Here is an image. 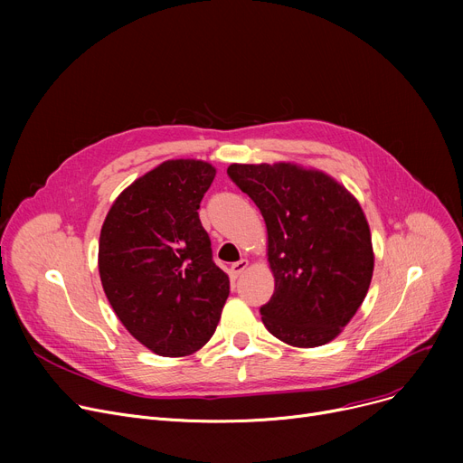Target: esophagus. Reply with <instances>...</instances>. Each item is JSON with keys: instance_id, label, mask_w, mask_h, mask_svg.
<instances>
[{"instance_id": "esophagus-1", "label": "esophagus", "mask_w": 463, "mask_h": 463, "mask_svg": "<svg viewBox=\"0 0 463 463\" xmlns=\"http://www.w3.org/2000/svg\"><path fill=\"white\" fill-rule=\"evenodd\" d=\"M248 264H250L248 259H240L238 262H232V264H231V276H232V278H238L241 272H244V270L248 269Z\"/></svg>"}]
</instances>
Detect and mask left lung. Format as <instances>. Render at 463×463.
<instances>
[{
  "mask_svg": "<svg viewBox=\"0 0 463 463\" xmlns=\"http://www.w3.org/2000/svg\"><path fill=\"white\" fill-rule=\"evenodd\" d=\"M269 232L276 288L260 307L272 335L293 347L325 345L354 317L373 276L368 219L332 176L297 163L227 168Z\"/></svg>",
  "mask_w": 463,
  "mask_h": 463,
  "instance_id": "1",
  "label": "left lung"
}]
</instances>
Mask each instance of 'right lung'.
<instances>
[{"instance_id": "add662e5", "label": "right lung", "mask_w": 463, "mask_h": 463, "mask_svg": "<svg viewBox=\"0 0 463 463\" xmlns=\"http://www.w3.org/2000/svg\"><path fill=\"white\" fill-rule=\"evenodd\" d=\"M213 178L206 161L168 159L118 194L101 229L105 295L128 332L159 356L204 347L229 297L197 212Z\"/></svg>"}]
</instances>
